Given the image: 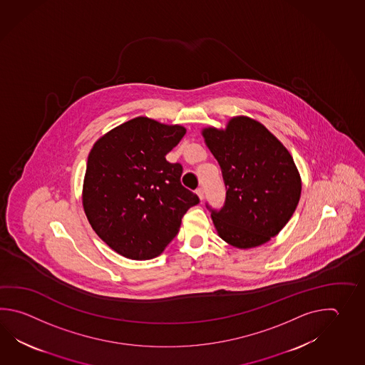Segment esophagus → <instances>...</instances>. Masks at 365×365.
Instances as JSON below:
<instances>
[{
	"instance_id": "1",
	"label": "esophagus",
	"mask_w": 365,
	"mask_h": 365,
	"mask_svg": "<svg viewBox=\"0 0 365 365\" xmlns=\"http://www.w3.org/2000/svg\"><path fill=\"white\" fill-rule=\"evenodd\" d=\"M195 193L198 194L200 200H203V198H205V190H203V187H198V189L195 190Z\"/></svg>"
}]
</instances>
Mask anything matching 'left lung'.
<instances>
[{"label": "left lung", "instance_id": "8db88e82", "mask_svg": "<svg viewBox=\"0 0 365 365\" xmlns=\"http://www.w3.org/2000/svg\"><path fill=\"white\" fill-rule=\"evenodd\" d=\"M206 145L220 165L225 200L206 207L219 236L236 248L262 245L294 215L302 180L287 148L264 125L235 117L225 130H203Z\"/></svg>", "mask_w": 365, "mask_h": 365}]
</instances>
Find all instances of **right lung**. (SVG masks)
Returning <instances> with one entry per match:
<instances>
[{
    "instance_id": "obj_1",
    "label": "right lung",
    "mask_w": 365,
    "mask_h": 365,
    "mask_svg": "<svg viewBox=\"0 0 365 365\" xmlns=\"http://www.w3.org/2000/svg\"><path fill=\"white\" fill-rule=\"evenodd\" d=\"M180 125L137 117L107 133L87 159L83 209L98 236L130 259L160 255L200 198L181 184L182 165L165 155L185 135Z\"/></svg>"
}]
</instances>
